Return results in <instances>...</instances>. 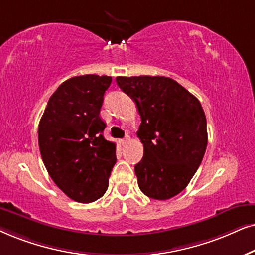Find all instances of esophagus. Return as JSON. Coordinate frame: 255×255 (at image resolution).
<instances>
[{
    "label": "esophagus",
    "mask_w": 255,
    "mask_h": 255,
    "mask_svg": "<svg viewBox=\"0 0 255 255\" xmlns=\"http://www.w3.org/2000/svg\"><path fill=\"white\" fill-rule=\"evenodd\" d=\"M129 140H130V137H129V136H126L125 138H122V140H120V143H121L122 145H125V144L127 143V142L129 141Z\"/></svg>",
    "instance_id": "1"
}]
</instances>
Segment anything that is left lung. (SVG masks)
I'll return each instance as SVG.
<instances>
[{
  "label": "left lung",
  "instance_id": "8db88e82",
  "mask_svg": "<svg viewBox=\"0 0 255 255\" xmlns=\"http://www.w3.org/2000/svg\"><path fill=\"white\" fill-rule=\"evenodd\" d=\"M136 104L143 157L135 165L137 184L150 198L165 201L183 191L208 145L206 118L199 100L177 81L162 76L117 77Z\"/></svg>",
  "mask_w": 255,
  "mask_h": 255
}]
</instances>
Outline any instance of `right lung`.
Returning a JSON list of instances; mask_svg holds the SVG:
<instances>
[{"mask_svg": "<svg viewBox=\"0 0 255 255\" xmlns=\"http://www.w3.org/2000/svg\"><path fill=\"white\" fill-rule=\"evenodd\" d=\"M112 77L85 74L57 88L38 126L42 159L56 185L73 201L91 203L108 188L117 156L103 136L104 94Z\"/></svg>", "mask_w": 255, "mask_h": 255, "instance_id": "1", "label": "right lung"}]
</instances>
